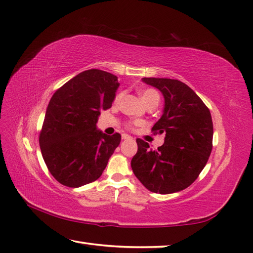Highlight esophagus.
Listing matches in <instances>:
<instances>
[{"instance_id": "obj_1", "label": "esophagus", "mask_w": 253, "mask_h": 253, "mask_svg": "<svg viewBox=\"0 0 253 253\" xmlns=\"http://www.w3.org/2000/svg\"><path fill=\"white\" fill-rule=\"evenodd\" d=\"M122 139L123 140H131V137L130 136H128V135H126V133H123L122 135Z\"/></svg>"}]
</instances>
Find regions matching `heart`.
Masks as SVG:
<instances>
[{
    "label": "heart",
    "instance_id": "1",
    "mask_svg": "<svg viewBox=\"0 0 253 253\" xmlns=\"http://www.w3.org/2000/svg\"><path fill=\"white\" fill-rule=\"evenodd\" d=\"M140 96H141V99H142V101L144 102V103H149L150 101H152L153 99H159V94H158V92L157 91H154V90H152V89H146V90H142L141 92H140ZM120 98H121V95L118 94L116 98H115V102H117L118 100H120Z\"/></svg>",
    "mask_w": 253,
    "mask_h": 253
}]
</instances>
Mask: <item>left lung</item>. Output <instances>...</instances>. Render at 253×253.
Masks as SVG:
<instances>
[{
    "label": "left lung",
    "instance_id": "obj_1",
    "mask_svg": "<svg viewBox=\"0 0 253 253\" xmlns=\"http://www.w3.org/2000/svg\"><path fill=\"white\" fill-rule=\"evenodd\" d=\"M142 82L164 96L163 114L152 130L165 132V139L158 150L137 139L132 171L152 192L169 195L184 190L198 178L211 154V113L195 91L179 80L142 78Z\"/></svg>",
    "mask_w": 253,
    "mask_h": 253
}]
</instances>
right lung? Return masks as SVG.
I'll return each instance as SVG.
<instances>
[{
	"mask_svg": "<svg viewBox=\"0 0 253 253\" xmlns=\"http://www.w3.org/2000/svg\"><path fill=\"white\" fill-rule=\"evenodd\" d=\"M120 87L117 77L100 69L78 74L53 94L39 143L47 169L62 185L78 188L96 180L121 143L96 128Z\"/></svg>",
	"mask_w": 253,
	"mask_h": 253,
	"instance_id": "add662e5",
	"label": "right lung"
}]
</instances>
